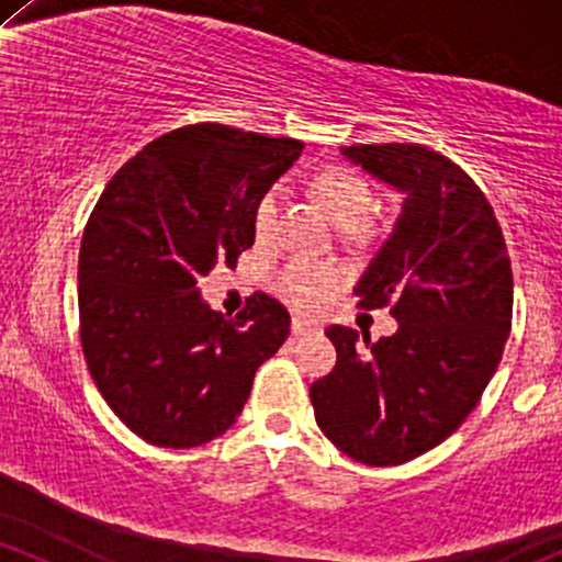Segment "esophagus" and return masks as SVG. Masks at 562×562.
Masks as SVG:
<instances>
[{
	"instance_id": "obj_1",
	"label": "esophagus",
	"mask_w": 562,
	"mask_h": 562,
	"mask_svg": "<svg viewBox=\"0 0 562 562\" xmlns=\"http://www.w3.org/2000/svg\"><path fill=\"white\" fill-rule=\"evenodd\" d=\"M291 330H293V336H306V333L317 330V325L310 323V319H304V317H293Z\"/></svg>"
}]
</instances>
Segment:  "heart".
I'll return each instance as SVG.
<instances>
[{"label": "heart", "instance_id": "heart-1", "mask_svg": "<svg viewBox=\"0 0 562 562\" xmlns=\"http://www.w3.org/2000/svg\"><path fill=\"white\" fill-rule=\"evenodd\" d=\"M314 194H317L323 211L338 226L360 224L362 215L371 211V189L360 176L349 170L323 172L314 181ZM277 211H280V194L267 191L256 205V213H252V234H256L258 243H267L274 232ZM344 277L347 274L338 263L291 261L285 269L277 271L274 288L295 310L317 312L341 288Z\"/></svg>", "mask_w": 562, "mask_h": 562}]
</instances>
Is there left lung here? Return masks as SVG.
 <instances>
[{
    "mask_svg": "<svg viewBox=\"0 0 562 562\" xmlns=\"http://www.w3.org/2000/svg\"><path fill=\"white\" fill-rule=\"evenodd\" d=\"M341 154L403 194L355 288L362 310L392 304L397 330L371 344L330 325L336 368L310 397L319 429L351 459L405 464L461 427L502 362L512 325L507 245L483 191L442 154L422 144Z\"/></svg>",
    "mask_w": 562,
    "mask_h": 562,
    "instance_id": "1",
    "label": "left lung"
}]
</instances>
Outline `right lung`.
Segmentation results:
<instances>
[{
  "label": "right lung",
  "instance_id": "1",
  "mask_svg": "<svg viewBox=\"0 0 562 562\" xmlns=\"http://www.w3.org/2000/svg\"><path fill=\"white\" fill-rule=\"evenodd\" d=\"M301 149L205 122L159 135L103 189L79 248V336L98 392L151 446L224 435L285 344L280 301L256 293L226 319L196 280L256 243V205Z\"/></svg>",
  "mask_w": 562,
  "mask_h": 562
}]
</instances>
